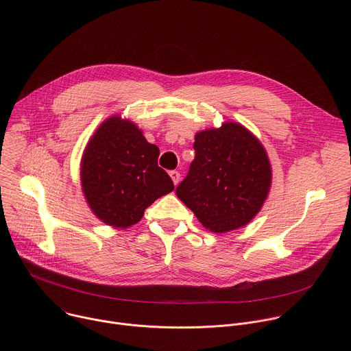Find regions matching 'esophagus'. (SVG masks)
<instances>
[{
    "mask_svg": "<svg viewBox=\"0 0 351 351\" xmlns=\"http://www.w3.org/2000/svg\"><path fill=\"white\" fill-rule=\"evenodd\" d=\"M169 176L172 178L173 184L178 186V183H179V180H180V173H179L178 171H171V172H169Z\"/></svg>",
    "mask_w": 351,
    "mask_h": 351,
    "instance_id": "1",
    "label": "esophagus"
}]
</instances>
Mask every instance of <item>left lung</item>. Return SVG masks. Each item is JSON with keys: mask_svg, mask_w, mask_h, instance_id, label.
Masks as SVG:
<instances>
[{"mask_svg": "<svg viewBox=\"0 0 351 351\" xmlns=\"http://www.w3.org/2000/svg\"><path fill=\"white\" fill-rule=\"evenodd\" d=\"M195 157L176 187L180 202L206 229L226 233L252 222L272 184L263 143L237 122L195 133Z\"/></svg>", "mask_w": 351, "mask_h": 351, "instance_id": "obj_1", "label": "left lung"}]
</instances>
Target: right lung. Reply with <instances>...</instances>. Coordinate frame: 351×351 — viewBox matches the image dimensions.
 I'll list each match as a JSON object with an SVG mask.
<instances>
[{"instance_id":"right-lung-1","label":"right lung","mask_w":351,"mask_h":351,"mask_svg":"<svg viewBox=\"0 0 351 351\" xmlns=\"http://www.w3.org/2000/svg\"><path fill=\"white\" fill-rule=\"evenodd\" d=\"M160 148L130 119L112 115L99 125L80 161V184L91 213L108 226L126 229L175 187L158 167Z\"/></svg>"}]
</instances>
